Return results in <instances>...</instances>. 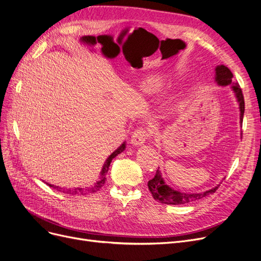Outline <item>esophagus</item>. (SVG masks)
Here are the masks:
<instances>
[{
    "label": "esophagus",
    "mask_w": 261,
    "mask_h": 261,
    "mask_svg": "<svg viewBox=\"0 0 261 261\" xmlns=\"http://www.w3.org/2000/svg\"><path fill=\"white\" fill-rule=\"evenodd\" d=\"M148 137V133L145 132L143 128H138L134 132V134L132 135V138H130V143L133 145H142L145 140H147Z\"/></svg>",
    "instance_id": "obj_1"
}]
</instances>
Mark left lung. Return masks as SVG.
<instances>
[{
	"label": "left lung",
	"instance_id": "1",
	"mask_svg": "<svg viewBox=\"0 0 261 261\" xmlns=\"http://www.w3.org/2000/svg\"><path fill=\"white\" fill-rule=\"evenodd\" d=\"M214 72H215L214 81L216 82V85L220 87H229L232 91L236 100L239 105L240 124L242 125L243 116H244V97L242 94L241 88H240L239 83L233 82L232 80L233 75L228 67L224 65H217L215 67ZM241 138H242V132H241ZM220 185L221 184H217L215 187H213V189L207 190L202 193H183L172 189V187H170L165 182L162 172L160 171V167L159 169L156 170L154 178L148 182L149 190L152 193V196L155 200H158L161 203L173 204V205H181V204H186V203H191V202L199 200L205 196L213 194Z\"/></svg>",
	"mask_w": 261,
	"mask_h": 261
}]
</instances>
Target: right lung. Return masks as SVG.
Wrapping results in <instances>:
<instances>
[{
  "label": "right lung",
  "mask_w": 261,
  "mask_h": 261,
  "mask_svg": "<svg viewBox=\"0 0 261 261\" xmlns=\"http://www.w3.org/2000/svg\"><path fill=\"white\" fill-rule=\"evenodd\" d=\"M125 148H126V141H124L120 147L112 152L109 156L108 159L106 160L105 164H103L102 168H101V171H100V175L98 178V181H96V183H94V185H92L90 187H75V189H64V187H60V186H57V185H51L49 183H47L49 186L54 187L55 190L61 192V193H64V194H69V195H86V194H89V193H95L97 191H99V189H101V186L105 184V181H106V173L108 172L109 170V166H110V163L111 161L116 158L117 155L121 154Z\"/></svg>",
  "instance_id": "1"
}]
</instances>
